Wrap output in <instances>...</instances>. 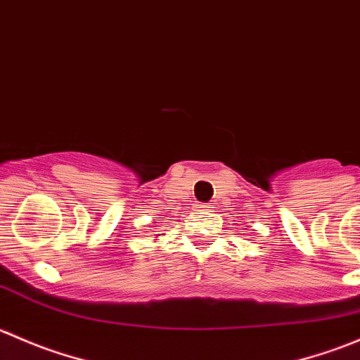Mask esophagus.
Returning <instances> with one entry per match:
<instances>
[{"instance_id":"34e87169","label":"esophagus","mask_w":360,"mask_h":360,"mask_svg":"<svg viewBox=\"0 0 360 360\" xmlns=\"http://www.w3.org/2000/svg\"><path fill=\"white\" fill-rule=\"evenodd\" d=\"M197 209L200 210V212H203V214H205V212H212V207L207 205V203H198Z\"/></svg>"}]
</instances>
